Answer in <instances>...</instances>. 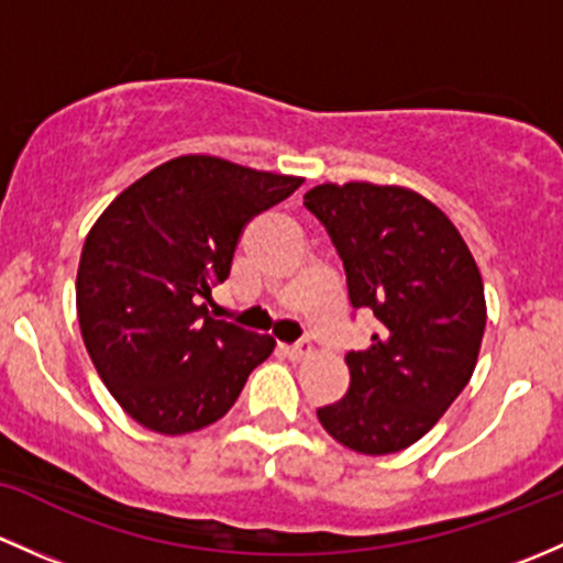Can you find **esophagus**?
I'll return each mask as SVG.
<instances>
[{"mask_svg": "<svg viewBox=\"0 0 563 563\" xmlns=\"http://www.w3.org/2000/svg\"><path fill=\"white\" fill-rule=\"evenodd\" d=\"M284 355H289V361H306V357L314 355V346H311L309 339H300L298 344L284 346Z\"/></svg>", "mask_w": 563, "mask_h": 563, "instance_id": "1", "label": "esophagus"}]
</instances>
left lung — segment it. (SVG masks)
<instances>
[{
    "label": "left lung",
    "instance_id": "left-lung-1",
    "mask_svg": "<svg viewBox=\"0 0 563 563\" xmlns=\"http://www.w3.org/2000/svg\"><path fill=\"white\" fill-rule=\"evenodd\" d=\"M303 206L344 260L350 303L379 320L368 350L346 352V396L317 417L355 453L407 450L477 366L488 317L477 263L448 213L415 189L320 184Z\"/></svg>",
    "mask_w": 563,
    "mask_h": 563
}]
</instances>
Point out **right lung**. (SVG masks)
Here are the masks:
<instances>
[{"label": "right lung", "instance_id": "obj_1", "mask_svg": "<svg viewBox=\"0 0 563 563\" xmlns=\"http://www.w3.org/2000/svg\"><path fill=\"white\" fill-rule=\"evenodd\" d=\"M303 184L222 156L184 154L100 213L75 282L80 335L110 396L162 437L224 417L276 341L213 320L202 300L230 276L249 219Z\"/></svg>", "mask_w": 563, "mask_h": 563}]
</instances>
